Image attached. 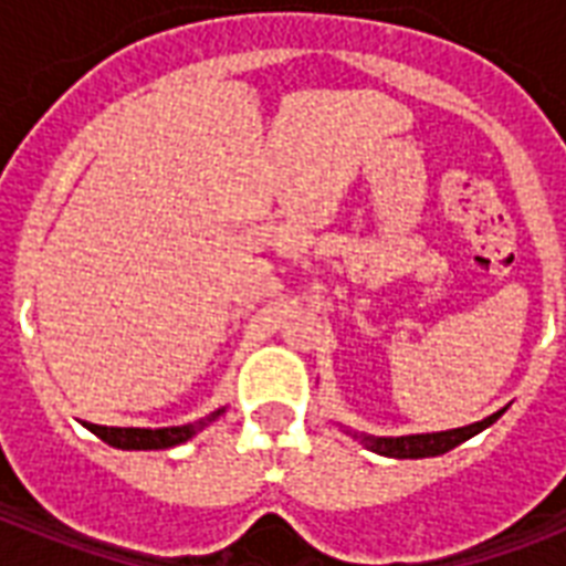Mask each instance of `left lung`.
<instances>
[{
	"mask_svg": "<svg viewBox=\"0 0 566 566\" xmlns=\"http://www.w3.org/2000/svg\"><path fill=\"white\" fill-rule=\"evenodd\" d=\"M502 413V411H500ZM500 413H493L488 420L464 426V429L452 431H434V434H408V438H364V443L387 458H429V455H443L449 449H455L458 443H464L482 429H488L491 422H496Z\"/></svg>",
	"mask_w": 566,
	"mask_h": 566,
	"instance_id": "left-lung-1",
	"label": "left lung"
}]
</instances>
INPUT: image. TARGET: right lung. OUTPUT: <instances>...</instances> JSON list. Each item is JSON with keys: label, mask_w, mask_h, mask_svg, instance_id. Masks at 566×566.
<instances>
[{"label": "right lung", "mask_w": 566, "mask_h": 566, "mask_svg": "<svg viewBox=\"0 0 566 566\" xmlns=\"http://www.w3.org/2000/svg\"><path fill=\"white\" fill-rule=\"evenodd\" d=\"M217 413H213V417H217ZM202 426L205 422H199V426H172V429H117V426H96V422H87V429H91L96 438H102L108 447H117V449L179 447V443L193 438L196 431L202 429Z\"/></svg>", "instance_id": "add662e5"}]
</instances>
